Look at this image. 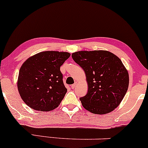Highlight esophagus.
<instances>
[{
	"instance_id": "obj_1",
	"label": "esophagus",
	"mask_w": 148,
	"mask_h": 148,
	"mask_svg": "<svg viewBox=\"0 0 148 148\" xmlns=\"http://www.w3.org/2000/svg\"><path fill=\"white\" fill-rule=\"evenodd\" d=\"M77 82H75V83H74V84H72V85H71V88H72V89H74V88H75V87H76V86H77Z\"/></svg>"
}]
</instances>
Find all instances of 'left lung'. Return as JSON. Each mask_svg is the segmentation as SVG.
I'll return each instance as SVG.
<instances>
[{
	"label": "left lung",
	"instance_id": "obj_1",
	"mask_svg": "<svg viewBox=\"0 0 148 148\" xmlns=\"http://www.w3.org/2000/svg\"><path fill=\"white\" fill-rule=\"evenodd\" d=\"M71 57L86 77L88 92L80 98L83 107L97 114L112 112L122 101L129 84V73L121 60L108 50H82Z\"/></svg>",
	"mask_w": 148,
	"mask_h": 148
}]
</instances>
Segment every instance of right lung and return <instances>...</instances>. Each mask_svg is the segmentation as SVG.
Returning a JSON list of instances; mask_svg holds the SVG:
<instances>
[{
	"label": "right lung",
	"instance_id": "add662e5",
	"mask_svg": "<svg viewBox=\"0 0 148 148\" xmlns=\"http://www.w3.org/2000/svg\"><path fill=\"white\" fill-rule=\"evenodd\" d=\"M70 56L67 52L43 51L29 58L22 64L17 88L29 108L48 112L59 106L67 91L60 66Z\"/></svg>",
	"mask_w": 148,
	"mask_h": 148
}]
</instances>
